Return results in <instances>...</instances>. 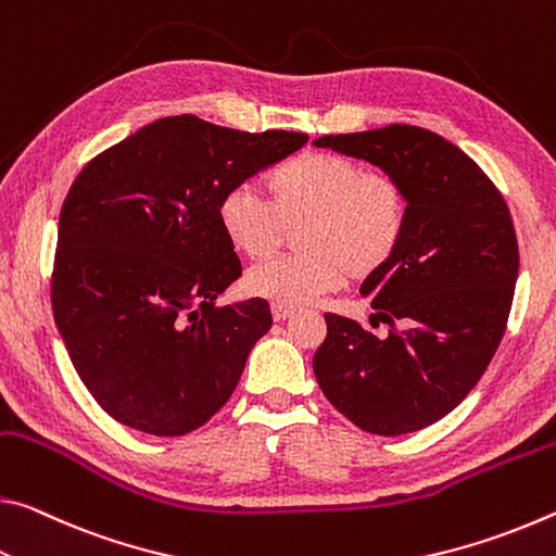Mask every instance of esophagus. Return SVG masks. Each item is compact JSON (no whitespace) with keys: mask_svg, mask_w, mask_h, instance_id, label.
Instances as JSON below:
<instances>
[{"mask_svg":"<svg viewBox=\"0 0 556 556\" xmlns=\"http://www.w3.org/2000/svg\"><path fill=\"white\" fill-rule=\"evenodd\" d=\"M270 313H273V320H276V323H283V320H288L290 315L295 313V307H286V305H273V307H270Z\"/></svg>","mask_w":556,"mask_h":556,"instance_id":"esophagus-1","label":"esophagus"}]
</instances>
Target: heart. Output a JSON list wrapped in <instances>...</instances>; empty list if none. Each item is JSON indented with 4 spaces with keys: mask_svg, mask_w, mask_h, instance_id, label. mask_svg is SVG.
<instances>
[{
    "mask_svg": "<svg viewBox=\"0 0 556 556\" xmlns=\"http://www.w3.org/2000/svg\"><path fill=\"white\" fill-rule=\"evenodd\" d=\"M270 202L249 185L218 199V226L245 258H263L295 226L298 253L245 273V290L273 305L298 307L338 288L344 276L367 280L396 256L406 233L402 181L338 152H303L268 175Z\"/></svg>",
    "mask_w": 556,
    "mask_h": 556,
    "instance_id": "1",
    "label": "heart"
}]
</instances>
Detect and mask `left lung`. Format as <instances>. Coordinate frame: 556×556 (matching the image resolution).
<instances>
[{
  "label": "left lung",
  "mask_w": 556,
  "mask_h": 556,
  "mask_svg": "<svg viewBox=\"0 0 556 556\" xmlns=\"http://www.w3.org/2000/svg\"><path fill=\"white\" fill-rule=\"evenodd\" d=\"M315 144L384 169L408 202L396 256L359 288L389 334L327 313L315 379L362 431H418L470 394L503 340L520 268L513 216L485 172L426 127L323 135Z\"/></svg>",
  "instance_id": "obj_1"
}]
</instances>
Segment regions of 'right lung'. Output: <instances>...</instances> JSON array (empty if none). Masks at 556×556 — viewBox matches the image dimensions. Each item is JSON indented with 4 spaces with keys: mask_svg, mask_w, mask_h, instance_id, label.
<instances>
[{
    "mask_svg": "<svg viewBox=\"0 0 556 556\" xmlns=\"http://www.w3.org/2000/svg\"><path fill=\"white\" fill-rule=\"evenodd\" d=\"M305 142L175 115L80 169L61 206L51 307L80 381L115 421L185 435L229 402L273 317L261 298L216 305L241 276L218 199Z\"/></svg>",
    "mask_w": 556,
    "mask_h": 556,
    "instance_id": "obj_1",
    "label": "right lung"
}]
</instances>
